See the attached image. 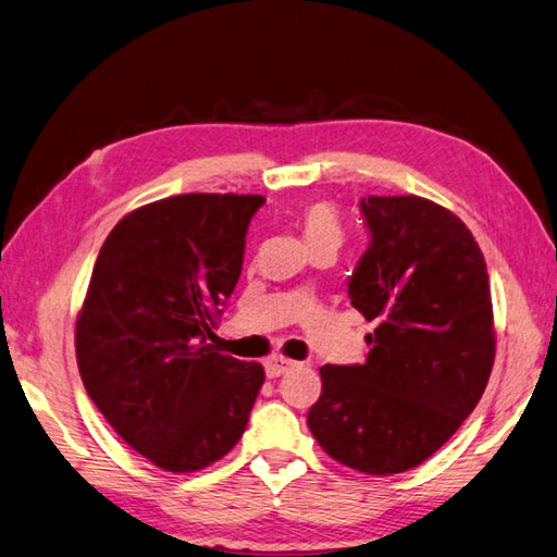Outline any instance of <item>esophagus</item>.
Returning a JSON list of instances; mask_svg holds the SVG:
<instances>
[{"label": "esophagus", "instance_id": "esophagus-1", "mask_svg": "<svg viewBox=\"0 0 557 557\" xmlns=\"http://www.w3.org/2000/svg\"><path fill=\"white\" fill-rule=\"evenodd\" d=\"M294 364H296L294 360L282 358V355H273V358L265 360V374L268 379H277L282 374H287Z\"/></svg>", "mask_w": 557, "mask_h": 557}]
</instances>
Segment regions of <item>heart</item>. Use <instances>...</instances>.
I'll use <instances>...</instances> for the list:
<instances>
[{"label":"heart","mask_w":557,"mask_h":557,"mask_svg":"<svg viewBox=\"0 0 557 557\" xmlns=\"http://www.w3.org/2000/svg\"><path fill=\"white\" fill-rule=\"evenodd\" d=\"M301 225L308 245L315 242H332V245H341L344 239V231H341L338 211L332 202H312L301 213Z\"/></svg>","instance_id":"1"}]
</instances>
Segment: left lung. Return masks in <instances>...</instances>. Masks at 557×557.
Masks as SVG:
<instances>
[{
    "label": "left lung",
    "instance_id": "1",
    "mask_svg": "<svg viewBox=\"0 0 557 557\" xmlns=\"http://www.w3.org/2000/svg\"><path fill=\"white\" fill-rule=\"evenodd\" d=\"M369 249L348 282L376 322L364 364H324L308 411L320 447L367 475L423 463L487 388L496 336L487 263L466 223L417 195L360 202Z\"/></svg>",
    "mask_w": 557,
    "mask_h": 557
}]
</instances>
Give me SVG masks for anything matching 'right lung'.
<instances>
[{"label": "right lung", "instance_id": "1", "mask_svg": "<svg viewBox=\"0 0 557 557\" xmlns=\"http://www.w3.org/2000/svg\"><path fill=\"white\" fill-rule=\"evenodd\" d=\"M261 195L188 193L112 227L77 315V367L115 433L169 473H195L242 437L265 372L211 344Z\"/></svg>", "mask_w": 557, "mask_h": 557}]
</instances>
